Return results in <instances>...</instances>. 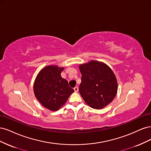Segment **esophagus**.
Segmentation results:
<instances>
[{
	"label": "esophagus",
	"instance_id": "obj_1",
	"mask_svg": "<svg viewBox=\"0 0 151 151\" xmlns=\"http://www.w3.org/2000/svg\"><path fill=\"white\" fill-rule=\"evenodd\" d=\"M74 91H75V92H76V93H77V91H78V89H79V88H78V87H77V86H76V87H75V88H74Z\"/></svg>",
	"mask_w": 151,
	"mask_h": 151
}]
</instances>
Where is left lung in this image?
<instances>
[{"mask_svg": "<svg viewBox=\"0 0 151 151\" xmlns=\"http://www.w3.org/2000/svg\"><path fill=\"white\" fill-rule=\"evenodd\" d=\"M79 93L86 104L102 109L110 103L117 93L118 84L112 70L104 63L91 61L81 65Z\"/></svg>", "mask_w": 151, "mask_h": 151, "instance_id": "8db88e82", "label": "left lung"}]
</instances>
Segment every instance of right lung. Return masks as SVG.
Returning a JSON list of instances; mask_svg holds the SVG:
<instances>
[{
    "label": "right lung",
    "instance_id": "add662e5",
    "mask_svg": "<svg viewBox=\"0 0 151 151\" xmlns=\"http://www.w3.org/2000/svg\"><path fill=\"white\" fill-rule=\"evenodd\" d=\"M63 69L57 66L46 67L39 72L35 81L36 98L50 110H58L74 91L61 77Z\"/></svg>",
    "mask_w": 151,
    "mask_h": 151
}]
</instances>
